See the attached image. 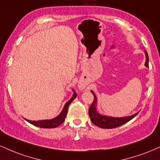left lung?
Returning <instances> with one entry per match:
<instances>
[{
  "mask_svg": "<svg viewBox=\"0 0 160 160\" xmlns=\"http://www.w3.org/2000/svg\"><path fill=\"white\" fill-rule=\"evenodd\" d=\"M145 55H146L145 66L147 68H149V58H148V55L147 51H145ZM91 92L94 95V100H93L92 104H91L90 107L89 108V115L90 117L92 122L94 123L95 126H98V127L102 128H113L119 127V126H122V125H123L126 122L131 120L132 119H133L138 113H137L134 115L128 116V117H111L100 114L96 111V96H95V95L92 91H91Z\"/></svg>",
  "mask_w": 160,
  "mask_h": 160,
  "instance_id": "1",
  "label": "left lung"
}]
</instances>
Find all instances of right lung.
Wrapping results in <instances>:
<instances>
[{
    "instance_id": "1",
    "label": "right lung",
    "mask_w": 160,
    "mask_h": 160,
    "mask_svg": "<svg viewBox=\"0 0 160 160\" xmlns=\"http://www.w3.org/2000/svg\"><path fill=\"white\" fill-rule=\"evenodd\" d=\"M74 95H73V96L71 97V98L65 104L63 110H62V111L60 113V114L57 116V117H55V118L52 119V120H39V121H32V120H26V119H25V120L28 121V122H30V123H32V125H34V126H38V127H40V128H52L57 127V126L61 125L62 122L65 121L66 115H67V113H68V109L70 104L74 100V98H76L77 95H78V94H77L74 91Z\"/></svg>"
}]
</instances>
